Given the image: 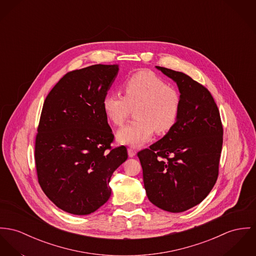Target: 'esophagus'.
<instances>
[{
    "mask_svg": "<svg viewBox=\"0 0 256 256\" xmlns=\"http://www.w3.org/2000/svg\"><path fill=\"white\" fill-rule=\"evenodd\" d=\"M128 157L134 158L136 155V152L132 148H128Z\"/></svg>",
    "mask_w": 256,
    "mask_h": 256,
    "instance_id": "esophagus-1",
    "label": "esophagus"
}]
</instances>
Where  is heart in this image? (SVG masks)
Segmentation results:
<instances>
[{
  "mask_svg": "<svg viewBox=\"0 0 256 256\" xmlns=\"http://www.w3.org/2000/svg\"><path fill=\"white\" fill-rule=\"evenodd\" d=\"M124 96L107 94L102 100L105 116L115 126L126 120L136 110L134 122L118 130L117 140L124 145L139 147L149 141L156 130L162 134L176 124L180 112V96L176 90L151 71H139L124 80Z\"/></svg>",
  "mask_w": 256,
  "mask_h": 256,
  "instance_id": "1",
  "label": "heart"
}]
</instances>
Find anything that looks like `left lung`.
<instances>
[{"label":"left lung","instance_id":"left-lung-1","mask_svg":"<svg viewBox=\"0 0 256 256\" xmlns=\"http://www.w3.org/2000/svg\"><path fill=\"white\" fill-rule=\"evenodd\" d=\"M156 68L176 82L179 117L164 138L138 156L149 200L164 210L182 212L202 202L216 182L223 128L204 86L182 72Z\"/></svg>","mask_w":256,"mask_h":256}]
</instances>
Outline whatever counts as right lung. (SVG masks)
<instances>
[{"label":"right lung","mask_w":256,"mask_h":256,"mask_svg":"<svg viewBox=\"0 0 256 256\" xmlns=\"http://www.w3.org/2000/svg\"><path fill=\"white\" fill-rule=\"evenodd\" d=\"M118 64L67 73L44 100L35 146L40 185L60 210L75 216L98 210L111 196L113 172L126 160L111 149L113 132L102 107Z\"/></svg>","instance_id":"add662e5"}]
</instances>
